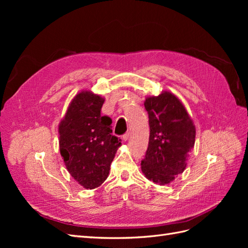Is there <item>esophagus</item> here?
<instances>
[{"instance_id":"obj_1","label":"esophagus","mask_w":248,"mask_h":248,"mask_svg":"<svg viewBox=\"0 0 248 248\" xmlns=\"http://www.w3.org/2000/svg\"><path fill=\"white\" fill-rule=\"evenodd\" d=\"M129 137H130V133L129 132H127V133H125L124 134V136H123V140L126 141L127 140H128L129 139Z\"/></svg>"}]
</instances>
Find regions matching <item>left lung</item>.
Segmentation results:
<instances>
[{"mask_svg": "<svg viewBox=\"0 0 248 248\" xmlns=\"http://www.w3.org/2000/svg\"><path fill=\"white\" fill-rule=\"evenodd\" d=\"M149 146L141 171L156 184L166 185L182 174L196 141V126L178 97L168 91L148 96Z\"/></svg>", "mask_w": 248, "mask_h": 248, "instance_id": "left-lung-1", "label": "left lung"}]
</instances>
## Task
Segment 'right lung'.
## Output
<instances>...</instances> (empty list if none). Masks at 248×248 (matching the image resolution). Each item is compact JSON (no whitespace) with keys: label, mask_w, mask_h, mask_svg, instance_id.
Instances as JSON below:
<instances>
[{"label":"right lung","mask_w":248,"mask_h":248,"mask_svg":"<svg viewBox=\"0 0 248 248\" xmlns=\"http://www.w3.org/2000/svg\"><path fill=\"white\" fill-rule=\"evenodd\" d=\"M104 98L80 91L59 124L60 154L71 177L86 189L99 187L108 177L121 141L111 136V119L101 116Z\"/></svg>","instance_id":"obj_1"}]
</instances>
